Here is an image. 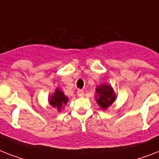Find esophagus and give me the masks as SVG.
Returning <instances> with one entry per match:
<instances>
[{
	"label": "esophagus",
	"instance_id": "34e87169",
	"mask_svg": "<svg viewBox=\"0 0 159 159\" xmlns=\"http://www.w3.org/2000/svg\"><path fill=\"white\" fill-rule=\"evenodd\" d=\"M84 95H85V94H84L83 90H78V91H77V95H78L79 97H82Z\"/></svg>",
	"mask_w": 159,
	"mask_h": 159
}]
</instances>
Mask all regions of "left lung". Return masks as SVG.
<instances>
[{"instance_id":"8db88e82","label":"left lung","mask_w":159,"mask_h":159,"mask_svg":"<svg viewBox=\"0 0 159 159\" xmlns=\"http://www.w3.org/2000/svg\"><path fill=\"white\" fill-rule=\"evenodd\" d=\"M96 92L98 95L96 101L103 109H106L116 100L115 94L113 93V89L107 84H102L101 86H98L96 88Z\"/></svg>"}]
</instances>
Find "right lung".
<instances>
[{
    "instance_id": "1",
    "label": "right lung",
    "mask_w": 159,
    "mask_h": 159,
    "mask_svg": "<svg viewBox=\"0 0 159 159\" xmlns=\"http://www.w3.org/2000/svg\"><path fill=\"white\" fill-rule=\"evenodd\" d=\"M49 101H50V104L51 106L57 108L58 110L59 111L62 109L63 105H65L67 104L68 97H66L62 91L56 89L55 94L49 99Z\"/></svg>"
}]
</instances>
